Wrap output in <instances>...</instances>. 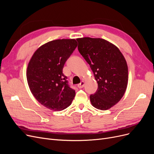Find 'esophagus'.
Returning <instances> with one entry per match:
<instances>
[{"label":"esophagus","mask_w":154,"mask_h":154,"mask_svg":"<svg viewBox=\"0 0 154 154\" xmlns=\"http://www.w3.org/2000/svg\"><path fill=\"white\" fill-rule=\"evenodd\" d=\"M84 85H85L84 82L82 81V82H81L80 83H79V84H78L77 86H78V87L79 88H83V87H84Z\"/></svg>","instance_id":"34e87169"}]
</instances>
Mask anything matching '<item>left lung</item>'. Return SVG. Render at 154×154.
I'll return each instance as SVG.
<instances>
[{"instance_id":"left-lung-1","label":"left lung","mask_w":154,"mask_h":154,"mask_svg":"<svg viewBox=\"0 0 154 154\" xmlns=\"http://www.w3.org/2000/svg\"><path fill=\"white\" fill-rule=\"evenodd\" d=\"M78 49L94 73L97 89L91 94L92 105L108 110L123 96L128 83V66L119 49L102 38H77Z\"/></svg>"}]
</instances>
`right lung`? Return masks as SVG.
Returning a JSON list of instances; mask_svg holds the SVG:
<instances>
[{
  "instance_id": "1",
  "label": "right lung",
  "mask_w": 154,
  "mask_h": 154,
  "mask_svg": "<svg viewBox=\"0 0 154 154\" xmlns=\"http://www.w3.org/2000/svg\"><path fill=\"white\" fill-rule=\"evenodd\" d=\"M77 45L74 39L49 42L35 51L29 62L26 76L30 90L36 100L49 109H66L75 96L63 68Z\"/></svg>"
}]
</instances>
